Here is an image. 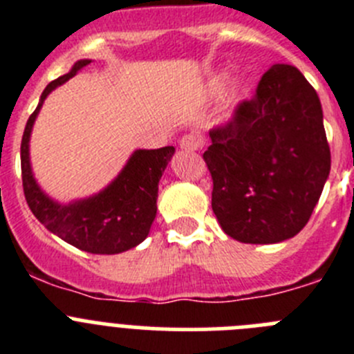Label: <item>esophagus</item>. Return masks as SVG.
<instances>
[{"label":"esophagus","mask_w":354,"mask_h":354,"mask_svg":"<svg viewBox=\"0 0 354 354\" xmlns=\"http://www.w3.org/2000/svg\"><path fill=\"white\" fill-rule=\"evenodd\" d=\"M179 145L183 150H192V152H195V150L202 149L204 143H202V140L196 134H184L183 138H180Z\"/></svg>","instance_id":"1"}]
</instances>
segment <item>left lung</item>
Instances as JSON below:
<instances>
[{"label": "left lung", "mask_w": 354, "mask_h": 354, "mask_svg": "<svg viewBox=\"0 0 354 354\" xmlns=\"http://www.w3.org/2000/svg\"><path fill=\"white\" fill-rule=\"evenodd\" d=\"M209 136L204 161L225 234L252 245L296 236L310 220L331 167L321 102L301 72L274 64L255 95Z\"/></svg>", "instance_id": "8db88e82"}]
</instances>
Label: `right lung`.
Returning a JSON list of instances; mask_svg holds the SVG:
<instances>
[{"mask_svg": "<svg viewBox=\"0 0 354 354\" xmlns=\"http://www.w3.org/2000/svg\"><path fill=\"white\" fill-rule=\"evenodd\" d=\"M88 64L90 60H80L71 72L51 81L44 88L39 106L30 115L24 127L21 142V175L28 207L48 230L83 252L113 255L134 248L149 236L150 225L158 211V183L175 149L162 147L156 150H136L117 179L104 192L86 200L60 205L44 195L30 168L28 143L31 127L44 99Z\"/></svg>", "mask_w": 354, "mask_h": 354, "instance_id": "1", "label": "right lung"}]
</instances>
